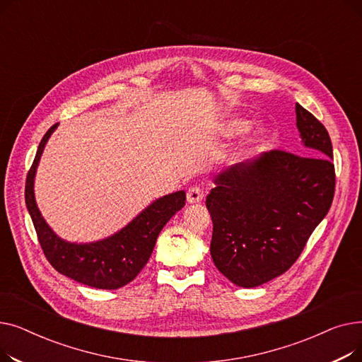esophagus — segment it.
I'll list each match as a JSON object with an SVG mask.
<instances>
[{"instance_id":"1","label":"esophagus","mask_w":362,"mask_h":362,"mask_svg":"<svg viewBox=\"0 0 362 362\" xmlns=\"http://www.w3.org/2000/svg\"><path fill=\"white\" fill-rule=\"evenodd\" d=\"M186 198H187V202H191V204L201 202L202 198H204L202 187L199 185H195L192 187H189L187 189V194H186Z\"/></svg>"}]
</instances>
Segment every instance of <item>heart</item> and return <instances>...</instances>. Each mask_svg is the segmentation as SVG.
<instances>
[{
  "mask_svg": "<svg viewBox=\"0 0 362 362\" xmlns=\"http://www.w3.org/2000/svg\"><path fill=\"white\" fill-rule=\"evenodd\" d=\"M246 127V123L239 119H233L230 122H227L224 126V133L226 135H236V133H240ZM259 130H255V135H258Z\"/></svg>",
  "mask_w": 362,
  "mask_h": 362,
  "instance_id": "heart-1",
  "label": "heart"
}]
</instances>
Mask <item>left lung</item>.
Masks as SVG:
<instances>
[{"label": "left lung", "mask_w": 362, "mask_h": 362, "mask_svg": "<svg viewBox=\"0 0 362 362\" xmlns=\"http://www.w3.org/2000/svg\"><path fill=\"white\" fill-rule=\"evenodd\" d=\"M295 111L305 156L265 152L217 175L206 195L213 261L240 288L259 286L288 272L333 202L329 132L302 105Z\"/></svg>", "instance_id": "left-lung-1"}]
</instances>
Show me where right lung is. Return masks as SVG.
<instances>
[{
  "instance_id": "add662e5",
  "label": "right lung",
  "mask_w": 362,
  "mask_h": 362,
  "mask_svg": "<svg viewBox=\"0 0 362 362\" xmlns=\"http://www.w3.org/2000/svg\"><path fill=\"white\" fill-rule=\"evenodd\" d=\"M59 123L48 129L26 177L25 199L32 217L37 240L52 267L76 281L97 289H119L135 279L145 267L157 238L165 223L182 210L186 194H168L133 218L116 235L90 243H70L57 236L41 216L33 194V179L37 163L51 133Z\"/></svg>"
}]
</instances>
